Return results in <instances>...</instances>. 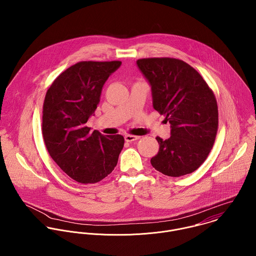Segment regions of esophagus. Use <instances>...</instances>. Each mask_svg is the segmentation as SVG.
<instances>
[{"label": "esophagus", "mask_w": 256, "mask_h": 256, "mask_svg": "<svg viewBox=\"0 0 256 256\" xmlns=\"http://www.w3.org/2000/svg\"><path fill=\"white\" fill-rule=\"evenodd\" d=\"M124 138H125V141H126V142H129V143L134 142V141H136V140L139 139L138 136H132V135H125Z\"/></svg>", "instance_id": "1"}]
</instances>
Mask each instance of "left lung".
<instances>
[{"mask_svg": "<svg viewBox=\"0 0 256 256\" xmlns=\"http://www.w3.org/2000/svg\"><path fill=\"white\" fill-rule=\"evenodd\" d=\"M152 90V108L170 124V137H156L158 152L150 158L158 172L178 178L196 170L207 158L218 131L217 100L194 68L174 58L136 62Z\"/></svg>", "mask_w": 256, "mask_h": 256, "instance_id": "1", "label": "left lung"}]
</instances>
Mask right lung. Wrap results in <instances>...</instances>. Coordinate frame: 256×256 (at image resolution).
<instances>
[{"label": "right lung", "mask_w": 256, "mask_h": 256, "mask_svg": "<svg viewBox=\"0 0 256 256\" xmlns=\"http://www.w3.org/2000/svg\"><path fill=\"white\" fill-rule=\"evenodd\" d=\"M121 64L76 63L59 74L46 92L42 116L45 145L53 160L78 182H98L106 178L124 146L123 136L92 133L86 127L106 82Z\"/></svg>", "instance_id": "obj_1"}]
</instances>
